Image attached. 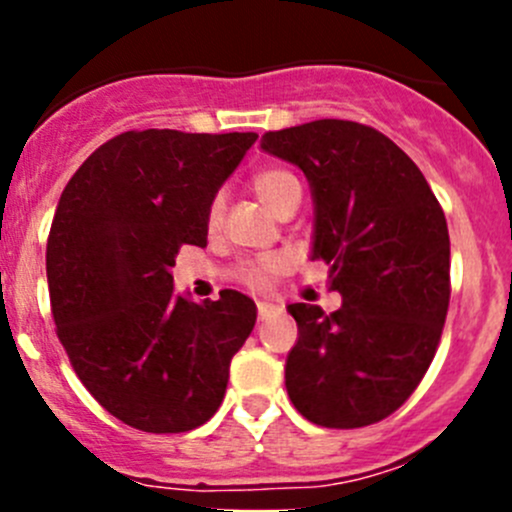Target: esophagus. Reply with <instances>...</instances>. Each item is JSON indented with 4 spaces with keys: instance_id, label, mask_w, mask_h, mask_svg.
Segmentation results:
<instances>
[{
    "instance_id": "esophagus-1",
    "label": "esophagus",
    "mask_w": 512,
    "mask_h": 512,
    "mask_svg": "<svg viewBox=\"0 0 512 512\" xmlns=\"http://www.w3.org/2000/svg\"><path fill=\"white\" fill-rule=\"evenodd\" d=\"M280 309L282 307H277V304H272V302H257V312H260V319H267L270 314L280 312Z\"/></svg>"
}]
</instances>
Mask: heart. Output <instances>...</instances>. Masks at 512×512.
Instances as JSON below:
<instances>
[{
	"mask_svg": "<svg viewBox=\"0 0 512 512\" xmlns=\"http://www.w3.org/2000/svg\"><path fill=\"white\" fill-rule=\"evenodd\" d=\"M252 190H255L257 198L272 210V213H282L287 205L299 203L302 198V183H299L297 175L292 170L285 168H265L260 173L252 175ZM220 215H223V203L220 198H215L208 208V223L210 225H218L220 223ZM287 267V257L282 255H265L260 260H252V262H242L237 267V280L245 282V285L262 289L270 285L280 272H285Z\"/></svg>",
	"mask_w": 512,
	"mask_h": 512,
	"instance_id": "heart-1",
	"label": "heart"
}]
</instances>
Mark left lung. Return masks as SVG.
I'll return each instance as SVG.
<instances>
[{"label": "left lung", "instance_id": "left-lung-1", "mask_svg": "<svg viewBox=\"0 0 512 512\" xmlns=\"http://www.w3.org/2000/svg\"><path fill=\"white\" fill-rule=\"evenodd\" d=\"M262 151L294 163L314 198L312 260L342 307L289 304L299 339L289 401L307 421L361 428L391 416L431 366L448 299L446 215L416 163L376 128L339 118L267 131Z\"/></svg>", "mask_w": 512, "mask_h": 512}]
</instances>
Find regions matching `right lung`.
Returning a JSON list of instances; mask_svg holds the SVG:
<instances>
[{
	"mask_svg": "<svg viewBox=\"0 0 512 512\" xmlns=\"http://www.w3.org/2000/svg\"><path fill=\"white\" fill-rule=\"evenodd\" d=\"M257 133L126 131L96 148L61 193L46 242L56 334L91 396L146 433L203 426L257 307L223 289L173 292L175 255L208 245V208Z\"/></svg>",
	"mask_w": 512,
	"mask_h": 512,
	"instance_id": "1",
	"label": "right lung"
}]
</instances>
